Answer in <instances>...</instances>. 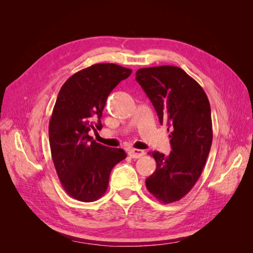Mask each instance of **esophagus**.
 Wrapping results in <instances>:
<instances>
[{"label": "esophagus", "instance_id": "obj_1", "mask_svg": "<svg viewBox=\"0 0 253 253\" xmlns=\"http://www.w3.org/2000/svg\"><path fill=\"white\" fill-rule=\"evenodd\" d=\"M144 155V151L139 149H131L128 150V156L132 158H139Z\"/></svg>", "mask_w": 253, "mask_h": 253}]
</instances>
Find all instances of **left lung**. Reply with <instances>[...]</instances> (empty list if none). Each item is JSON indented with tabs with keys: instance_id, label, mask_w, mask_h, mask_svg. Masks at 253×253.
Masks as SVG:
<instances>
[{
	"instance_id": "8db88e82",
	"label": "left lung",
	"mask_w": 253,
	"mask_h": 253,
	"mask_svg": "<svg viewBox=\"0 0 253 253\" xmlns=\"http://www.w3.org/2000/svg\"><path fill=\"white\" fill-rule=\"evenodd\" d=\"M136 80L150 98L160 125L171 131L170 155L151 154L156 170L145 179L149 192L163 204L177 202L200 178L212 144L211 108L205 90L177 66L139 68Z\"/></svg>"
}]
</instances>
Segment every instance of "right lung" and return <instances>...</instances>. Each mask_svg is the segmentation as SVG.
Listing matches in <instances>:
<instances>
[{
  "label": "right lung",
  "instance_id": "add662e5",
  "mask_svg": "<svg viewBox=\"0 0 253 253\" xmlns=\"http://www.w3.org/2000/svg\"><path fill=\"white\" fill-rule=\"evenodd\" d=\"M131 73L114 63L94 64L71 76L59 91L49 119V145L61 185L75 200H99L112 169L126 157L122 149L96 142L88 132L102 127L108 96Z\"/></svg>",
  "mask_w": 253,
  "mask_h": 253
}]
</instances>
